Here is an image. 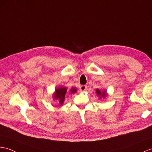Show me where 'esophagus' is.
Segmentation results:
<instances>
[{"label":"esophagus","instance_id":"obj_1","mask_svg":"<svg viewBox=\"0 0 152 152\" xmlns=\"http://www.w3.org/2000/svg\"><path fill=\"white\" fill-rule=\"evenodd\" d=\"M87 89V86H86V85H83V86H81L80 87V90L81 91H84L85 90H86Z\"/></svg>","mask_w":152,"mask_h":152}]
</instances>
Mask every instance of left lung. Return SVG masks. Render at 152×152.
<instances>
[{"label": "left lung", "mask_w": 152, "mask_h": 152, "mask_svg": "<svg viewBox=\"0 0 152 152\" xmlns=\"http://www.w3.org/2000/svg\"><path fill=\"white\" fill-rule=\"evenodd\" d=\"M96 94H97V96H99V97L100 99H101L102 97L104 98L107 95V94H106V91H101L99 90V89H97V90H96Z\"/></svg>", "instance_id": "obj_1"}]
</instances>
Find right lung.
I'll return each instance as SVG.
<instances>
[{
	"mask_svg": "<svg viewBox=\"0 0 152 152\" xmlns=\"http://www.w3.org/2000/svg\"><path fill=\"white\" fill-rule=\"evenodd\" d=\"M67 91V88L65 87H60L58 88L55 89V93L53 94V99L58 100L59 101V104L61 105H62L63 102L64 101V97ZM70 92L71 94H74L77 92V89L75 88H72V90H70Z\"/></svg>",
	"mask_w": 152,
	"mask_h": 152,
	"instance_id": "obj_1",
	"label": "right lung"
}]
</instances>
